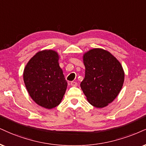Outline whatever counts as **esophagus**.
<instances>
[{"label":"esophagus","instance_id":"1","mask_svg":"<svg viewBox=\"0 0 146 146\" xmlns=\"http://www.w3.org/2000/svg\"><path fill=\"white\" fill-rule=\"evenodd\" d=\"M70 84H71V86H72V87H76L77 86V82H74V81H72L71 82H70Z\"/></svg>","mask_w":146,"mask_h":146}]
</instances>
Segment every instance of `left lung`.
Segmentation results:
<instances>
[{"instance_id": "1", "label": "left lung", "mask_w": 146, "mask_h": 146, "mask_svg": "<svg viewBox=\"0 0 146 146\" xmlns=\"http://www.w3.org/2000/svg\"><path fill=\"white\" fill-rule=\"evenodd\" d=\"M85 76L80 87L89 103L102 108L111 103L123 87L125 72L119 61L109 51L95 48L84 53Z\"/></svg>"}]
</instances>
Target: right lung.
<instances>
[{
    "label": "right lung",
    "instance_id": "obj_1",
    "mask_svg": "<svg viewBox=\"0 0 146 146\" xmlns=\"http://www.w3.org/2000/svg\"><path fill=\"white\" fill-rule=\"evenodd\" d=\"M59 54L53 50L38 51L27 63L23 81L35 103L52 109L62 102L68 82L59 64Z\"/></svg>",
    "mask_w": 146,
    "mask_h": 146
}]
</instances>
